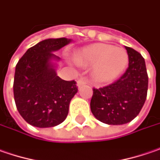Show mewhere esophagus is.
<instances>
[{
	"mask_svg": "<svg viewBox=\"0 0 160 160\" xmlns=\"http://www.w3.org/2000/svg\"><path fill=\"white\" fill-rule=\"evenodd\" d=\"M87 80H84L83 78H81L80 80H78L77 81V85H78V87H80V86H82V85H85V84H87Z\"/></svg>",
	"mask_w": 160,
	"mask_h": 160,
	"instance_id": "1",
	"label": "esophagus"
}]
</instances>
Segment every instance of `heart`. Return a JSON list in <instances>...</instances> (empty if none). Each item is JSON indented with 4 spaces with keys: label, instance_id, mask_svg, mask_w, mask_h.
I'll return each mask as SVG.
<instances>
[{
    "label": "heart",
    "instance_id": "1",
    "mask_svg": "<svg viewBox=\"0 0 160 160\" xmlns=\"http://www.w3.org/2000/svg\"><path fill=\"white\" fill-rule=\"evenodd\" d=\"M75 60L80 64L92 65L93 78L99 83L115 80L129 63L128 52L124 48L102 43L80 49L76 52Z\"/></svg>",
    "mask_w": 160,
    "mask_h": 160
}]
</instances>
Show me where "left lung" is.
Here are the masks:
<instances>
[{
  "label": "left lung",
  "instance_id": "obj_1",
  "mask_svg": "<svg viewBox=\"0 0 160 160\" xmlns=\"http://www.w3.org/2000/svg\"><path fill=\"white\" fill-rule=\"evenodd\" d=\"M129 67L123 75L107 87L93 88L90 109L93 115L107 124L119 125L133 120L147 98L149 78L141 53L125 46Z\"/></svg>",
  "mask_w": 160,
  "mask_h": 160
}]
</instances>
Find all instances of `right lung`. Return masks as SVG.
I'll use <instances>...</instances> for the list:
<instances>
[{"mask_svg": "<svg viewBox=\"0 0 160 160\" xmlns=\"http://www.w3.org/2000/svg\"><path fill=\"white\" fill-rule=\"evenodd\" d=\"M72 41L66 38L43 40L18 62L13 83L16 107L25 121L35 127L48 128L62 123L78 92L75 80H63L57 75L61 58L53 53Z\"/></svg>", "mask_w": 160, "mask_h": 160, "instance_id": "1", "label": "right lung"}]
</instances>
